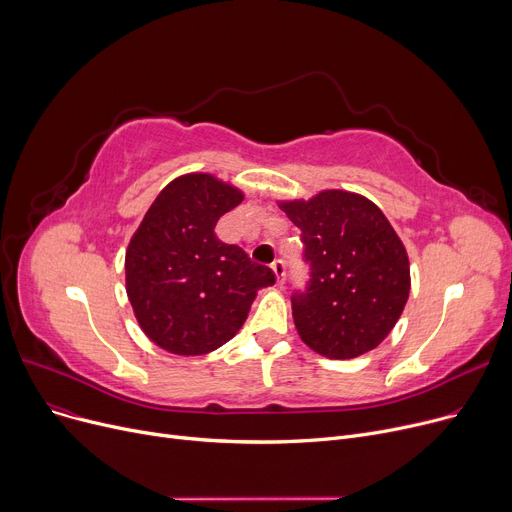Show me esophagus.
<instances>
[{"label": "esophagus", "instance_id": "esophagus-1", "mask_svg": "<svg viewBox=\"0 0 512 512\" xmlns=\"http://www.w3.org/2000/svg\"><path fill=\"white\" fill-rule=\"evenodd\" d=\"M270 268H273V273L277 277V283L281 285L285 281V262L283 260H275L273 264H270Z\"/></svg>", "mask_w": 512, "mask_h": 512}]
</instances>
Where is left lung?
Listing matches in <instances>:
<instances>
[{
	"label": "left lung",
	"instance_id": "obj_1",
	"mask_svg": "<svg viewBox=\"0 0 512 512\" xmlns=\"http://www.w3.org/2000/svg\"><path fill=\"white\" fill-rule=\"evenodd\" d=\"M299 227L310 281L293 291V322L302 341L328 359L378 347L409 297V258L382 210L368 198L324 190L312 200L281 202Z\"/></svg>",
	"mask_w": 512,
	"mask_h": 512
}]
</instances>
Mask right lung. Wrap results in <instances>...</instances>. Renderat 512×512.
Masks as SVG:
<instances>
[{
  "mask_svg": "<svg viewBox=\"0 0 512 512\" xmlns=\"http://www.w3.org/2000/svg\"><path fill=\"white\" fill-rule=\"evenodd\" d=\"M244 200L208 173L173 179L146 210L126 252V291L144 335L175 355L225 345L275 273L223 244L217 221Z\"/></svg>",
  "mask_w": 512,
  "mask_h": 512,
  "instance_id": "add662e5",
  "label": "right lung"
}]
</instances>
